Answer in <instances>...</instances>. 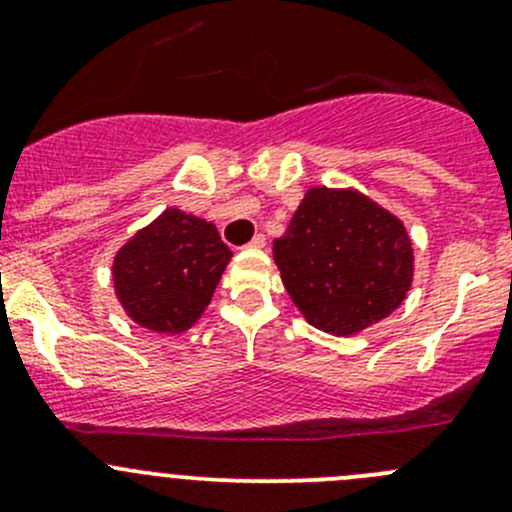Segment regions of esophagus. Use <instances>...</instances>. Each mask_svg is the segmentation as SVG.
Returning <instances> with one entry per match:
<instances>
[{
  "label": "esophagus",
  "instance_id": "1",
  "mask_svg": "<svg viewBox=\"0 0 512 512\" xmlns=\"http://www.w3.org/2000/svg\"><path fill=\"white\" fill-rule=\"evenodd\" d=\"M265 242H267V237H265V235H262V232H257V235H255V237H252V240H250V242H247V245H245V247H265Z\"/></svg>",
  "mask_w": 512,
  "mask_h": 512
}]
</instances>
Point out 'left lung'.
I'll return each mask as SVG.
<instances>
[{
    "instance_id": "8db88e82",
    "label": "left lung",
    "mask_w": 512,
    "mask_h": 512,
    "mask_svg": "<svg viewBox=\"0 0 512 512\" xmlns=\"http://www.w3.org/2000/svg\"><path fill=\"white\" fill-rule=\"evenodd\" d=\"M272 252L299 312L337 337L394 312L414 275L404 225L354 190H309Z\"/></svg>"
}]
</instances>
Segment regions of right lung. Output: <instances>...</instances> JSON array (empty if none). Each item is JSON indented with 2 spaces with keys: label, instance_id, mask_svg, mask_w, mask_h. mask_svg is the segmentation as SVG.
I'll return each mask as SVG.
<instances>
[{
  "label": "right lung",
  "instance_id": "add662e5",
  "mask_svg": "<svg viewBox=\"0 0 512 512\" xmlns=\"http://www.w3.org/2000/svg\"><path fill=\"white\" fill-rule=\"evenodd\" d=\"M230 257L218 227L170 208L121 247L113 285L133 322L178 334L205 312Z\"/></svg>",
  "mask_w": 512,
  "mask_h": 512
}]
</instances>
